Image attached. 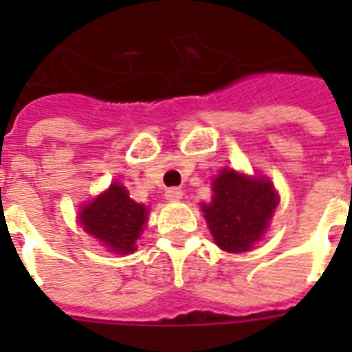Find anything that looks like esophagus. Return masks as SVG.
<instances>
[{
  "label": "esophagus",
  "instance_id": "obj_1",
  "mask_svg": "<svg viewBox=\"0 0 352 352\" xmlns=\"http://www.w3.org/2000/svg\"><path fill=\"white\" fill-rule=\"evenodd\" d=\"M181 198H183V190H181V188L171 186V188L166 190V199H169V201H179Z\"/></svg>",
  "mask_w": 352,
  "mask_h": 352
}]
</instances>
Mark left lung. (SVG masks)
I'll list each match as a JSON object with an SVG mask.
<instances>
[{"instance_id":"1","label":"left lung","mask_w":352,"mask_h":352,"mask_svg":"<svg viewBox=\"0 0 352 352\" xmlns=\"http://www.w3.org/2000/svg\"><path fill=\"white\" fill-rule=\"evenodd\" d=\"M213 192L204 213L217 245L230 252L249 251L277 207L272 183L224 169L213 181Z\"/></svg>"}]
</instances>
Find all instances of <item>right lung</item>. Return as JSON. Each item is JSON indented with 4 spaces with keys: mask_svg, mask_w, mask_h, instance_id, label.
Returning a JSON list of instances; mask_svg holds the SVG:
<instances>
[{
    "mask_svg": "<svg viewBox=\"0 0 352 352\" xmlns=\"http://www.w3.org/2000/svg\"><path fill=\"white\" fill-rule=\"evenodd\" d=\"M145 219L146 207L130 199L128 190L120 184H111L105 194L80 213V224L88 234L120 254L135 249Z\"/></svg>",
    "mask_w": 352,
    "mask_h": 352,
    "instance_id": "add662e5",
    "label": "right lung"
}]
</instances>
